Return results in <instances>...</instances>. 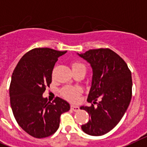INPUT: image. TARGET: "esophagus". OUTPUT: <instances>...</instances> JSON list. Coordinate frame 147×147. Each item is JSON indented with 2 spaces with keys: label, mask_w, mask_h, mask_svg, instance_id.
Returning <instances> with one entry per match:
<instances>
[{
  "label": "esophagus",
  "mask_w": 147,
  "mask_h": 147,
  "mask_svg": "<svg viewBox=\"0 0 147 147\" xmlns=\"http://www.w3.org/2000/svg\"><path fill=\"white\" fill-rule=\"evenodd\" d=\"M71 110H73L74 112H78V111L79 110V107H78V106H76V105H71Z\"/></svg>",
  "instance_id": "34e87169"
}]
</instances>
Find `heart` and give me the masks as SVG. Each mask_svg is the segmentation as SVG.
I'll return each mask as SVG.
<instances>
[{"label": "heart", "instance_id": "1", "mask_svg": "<svg viewBox=\"0 0 147 147\" xmlns=\"http://www.w3.org/2000/svg\"><path fill=\"white\" fill-rule=\"evenodd\" d=\"M79 67H84V65H83L82 63H74L72 64V69H76V68ZM81 89L78 88H74V87H65L62 90V94H63V96L65 97L68 100H74L77 99L78 95L81 93Z\"/></svg>", "mask_w": 147, "mask_h": 147}]
</instances>
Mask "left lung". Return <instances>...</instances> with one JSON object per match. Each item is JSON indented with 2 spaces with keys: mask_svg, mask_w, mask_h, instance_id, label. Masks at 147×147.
Listing matches in <instances>:
<instances>
[{
  "mask_svg": "<svg viewBox=\"0 0 147 147\" xmlns=\"http://www.w3.org/2000/svg\"><path fill=\"white\" fill-rule=\"evenodd\" d=\"M77 54L90 63L93 71L87 100L93 103L80 107L88 112L90 119L82 129L89 135H103L116 126L129 106L131 72L122 58L110 49H94ZM98 98L100 102L94 106Z\"/></svg>",
  "mask_w": 147,
  "mask_h": 147,
  "instance_id": "8db88e82",
  "label": "left lung"
}]
</instances>
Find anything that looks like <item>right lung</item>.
Returning a JSON list of instances; mask_svg holds the SVG:
<instances>
[{"label":"right lung","mask_w":147,"mask_h":147,"mask_svg":"<svg viewBox=\"0 0 147 147\" xmlns=\"http://www.w3.org/2000/svg\"><path fill=\"white\" fill-rule=\"evenodd\" d=\"M67 51L34 48L20 59L12 75L10 106L16 120L29 135H52L59 128L60 115L70 109L67 101L57 97L51 102L43 94L52 82V71L59 57Z\"/></svg>","instance_id":"obj_1"}]
</instances>
